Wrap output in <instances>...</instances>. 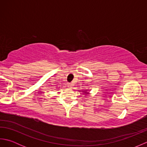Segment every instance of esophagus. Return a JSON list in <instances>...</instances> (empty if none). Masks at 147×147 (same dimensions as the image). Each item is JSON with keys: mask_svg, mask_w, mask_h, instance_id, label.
Here are the masks:
<instances>
[{"mask_svg": "<svg viewBox=\"0 0 147 147\" xmlns=\"http://www.w3.org/2000/svg\"><path fill=\"white\" fill-rule=\"evenodd\" d=\"M67 86L69 87V88H72V86H73V85H72L71 83H67Z\"/></svg>", "mask_w": 147, "mask_h": 147, "instance_id": "obj_1", "label": "esophagus"}]
</instances>
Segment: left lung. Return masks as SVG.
<instances>
[{
  "label": "left lung",
  "instance_id": "8db88e82",
  "mask_svg": "<svg viewBox=\"0 0 147 147\" xmlns=\"http://www.w3.org/2000/svg\"><path fill=\"white\" fill-rule=\"evenodd\" d=\"M85 93H86V92H85Z\"/></svg>",
  "mask_w": 147,
  "mask_h": 147
}]
</instances>
